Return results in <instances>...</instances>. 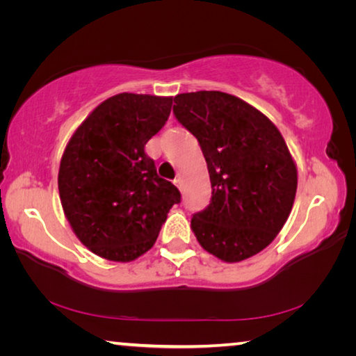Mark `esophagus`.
Instances as JSON below:
<instances>
[{"mask_svg":"<svg viewBox=\"0 0 356 356\" xmlns=\"http://www.w3.org/2000/svg\"><path fill=\"white\" fill-rule=\"evenodd\" d=\"M174 185H176L179 190H182V185H184V182H182V179H180V177H177V179H174Z\"/></svg>","mask_w":356,"mask_h":356,"instance_id":"obj_1","label":"esophagus"}]
</instances>
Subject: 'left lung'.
Wrapping results in <instances>:
<instances>
[{
    "label": "left lung",
    "instance_id": "1",
    "mask_svg": "<svg viewBox=\"0 0 356 356\" xmlns=\"http://www.w3.org/2000/svg\"><path fill=\"white\" fill-rule=\"evenodd\" d=\"M174 114L197 138L212 201L191 231L222 262L252 257L284 226L297 193V165L276 125L245 100L220 91L174 97Z\"/></svg>",
    "mask_w": 356,
    "mask_h": 356
}]
</instances>
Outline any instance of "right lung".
<instances>
[{"mask_svg": "<svg viewBox=\"0 0 356 356\" xmlns=\"http://www.w3.org/2000/svg\"><path fill=\"white\" fill-rule=\"evenodd\" d=\"M172 97L122 92L94 108L64 149L58 172L72 231L94 254L131 262L152 248L180 193L144 152Z\"/></svg>", "mask_w": 356, "mask_h": 356, "instance_id": "1", "label": "right lung"}]
</instances>
